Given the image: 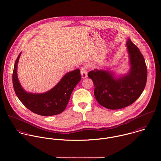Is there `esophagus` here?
I'll list each match as a JSON object with an SVG mask.
<instances>
[{"label": "esophagus", "mask_w": 161, "mask_h": 161, "mask_svg": "<svg viewBox=\"0 0 161 161\" xmlns=\"http://www.w3.org/2000/svg\"><path fill=\"white\" fill-rule=\"evenodd\" d=\"M80 74L82 75V77L83 79H85L87 77V67L86 66H82L80 69Z\"/></svg>", "instance_id": "34e87169"}]
</instances>
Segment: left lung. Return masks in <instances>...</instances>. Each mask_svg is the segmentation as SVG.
Listing matches in <instances>:
<instances>
[{
    "mask_svg": "<svg viewBox=\"0 0 161 161\" xmlns=\"http://www.w3.org/2000/svg\"><path fill=\"white\" fill-rule=\"evenodd\" d=\"M126 46L130 66L127 74L117 77L114 72L97 69L88 73L94 84L97 101L108 109H120L133 104L146 84L147 70L142 54L130 38Z\"/></svg>",
    "mask_w": 161,
    "mask_h": 161,
    "instance_id": "8db88e82",
    "label": "left lung"
}]
</instances>
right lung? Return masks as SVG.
I'll return each mask as SVG.
<instances>
[{
	"mask_svg": "<svg viewBox=\"0 0 161 161\" xmlns=\"http://www.w3.org/2000/svg\"><path fill=\"white\" fill-rule=\"evenodd\" d=\"M20 54L21 53L15 60L12 74L13 86L19 99L29 110L40 115L51 116L62 112L74 87L81 80L79 69L67 73L56 86L46 92H27L21 86L17 77V64Z\"/></svg>",
	"mask_w": 161,
	"mask_h": 161,
	"instance_id": "obj_1",
	"label": "right lung"
}]
</instances>
